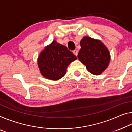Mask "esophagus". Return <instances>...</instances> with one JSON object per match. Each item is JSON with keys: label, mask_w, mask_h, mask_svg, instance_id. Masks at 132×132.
<instances>
[{"label": "esophagus", "mask_w": 132, "mask_h": 132, "mask_svg": "<svg viewBox=\"0 0 132 132\" xmlns=\"http://www.w3.org/2000/svg\"><path fill=\"white\" fill-rule=\"evenodd\" d=\"M72 52H73V54H74L75 55L77 56V55H78V51H77V50H75L73 51Z\"/></svg>", "instance_id": "obj_1"}]
</instances>
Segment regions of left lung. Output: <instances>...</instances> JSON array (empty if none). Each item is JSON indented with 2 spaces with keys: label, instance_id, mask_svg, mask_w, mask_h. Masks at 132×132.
<instances>
[{
  "label": "left lung",
  "instance_id": "8db88e82",
  "mask_svg": "<svg viewBox=\"0 0 132 132\" xmlns=\"http://www.w3.org/2000/svg\"><path fill=\"white\" fill-rule=\"evenodd\" d=\"M80 45L78 60L92 74L97 76L102 74L110 63V54L108 48L100 40L90 36H84Z\"/></svg>",
  "mask_w": 132,
  "mask_h": 132
}]
</instances>
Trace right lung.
Segmentation results:
<instances>
[{
	"instance_id": "1",
	"label": "right lung",
	"mask_w": 132,
	"mask_h": 132,
	"mask_svg": "<svg viewBox=\"0 0 132 132\" xmlns=\"http://www.w3.org/2000/svg\"><path fill=\"white\" fill-rule=\"evenodd\" d=\"M77 57L55 40L46 46L38 56L37 62L40 72L51 80H60L66 74L67 68Z\"/></svg>"
}]
</instances>
